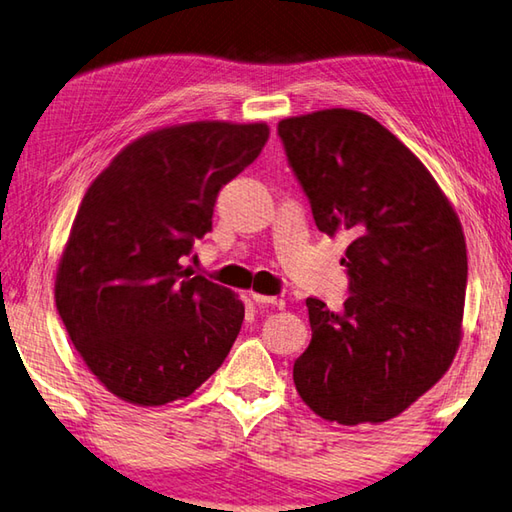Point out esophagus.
Returning <instances> with one entry per match:
<instances>
[{"mask_svg": "<svg viewBox=\"0 0 512 512\" xmlns=\"http://www.w3.org/2000/svg\"><path fill=\"white\" fill-rule=\"evenodd\" d=\"M252 298L258 305H274V307H278V310H283V307H285V301H283V298H278V296H267V294L252 292Z\"/></svg>", "mask_w": 512, "mask_h": 512, "instance_id": "obj_1", "label": "esophagus"}]
</instances>
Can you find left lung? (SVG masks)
I'll return each instance as SVG.
<instances>
[{"label":"left lung","instance_id":"8db88e82","mask_svg":"<svg viewBox=\"0 0 512 512\" xmlns=\"http://www.w3.org/2000/svg\"><path fill=\"white\" fill-rule=\"evenodd\" d=\"M318 231H347L341 312L307 298L312 341L294 385L318 417H399L448 372L461 343L468 256L432 173L370 115L323 109L278 122Z\"/></svg>","mask_w":512,"mask_h":512}]
</instances>
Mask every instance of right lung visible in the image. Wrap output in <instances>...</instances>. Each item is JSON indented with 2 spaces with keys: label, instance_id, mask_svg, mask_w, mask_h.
Returning a JSON list of instances; mask_svg holds the SVG:
<instances>
[{
  "label": "right lung",
  "instance_id": "1",
  "mask_svg": "<svg viewBox=\"0 0 512 512\" xmlns=\"http://www.w3.org/2000/svg\"><path fill=\"white\" fill-rule=\"evenodd\" d=\"M267 138L265 122L173 124L127 144L86 189L55 305L86 368L118 399H185L227 359L245 305L180 258L211 231L220 187Z\"/></svg>",
  "mask_w": 512,
  "mask_h": 512
}]
</instances>
